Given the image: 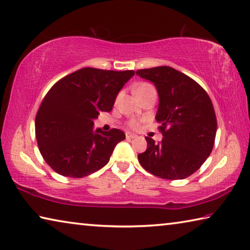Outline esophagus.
<instances>
[{"mask_svg":"<svg viewBox=\"0 0 250 250\" xmlns=\"http://www.w3.org/2000/svg\"><path fill=\"white\" fill-rule=\"evenodd\" d=\"M137 136L136 134H133V133H131V132H126L125 133V138L126 139H133V138H136Z\"/></svg>","mask_w":250,"mask_h":250,"instance_id":"esophagus-1","label":"esophagus"}]
</instances>
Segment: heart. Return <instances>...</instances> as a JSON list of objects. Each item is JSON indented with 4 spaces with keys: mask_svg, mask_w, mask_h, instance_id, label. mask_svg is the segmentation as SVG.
<instances>
[{
    "mask_svg": "<svg viewBox=\"0 0 250 250\" xmlns=\"http://www.w3.org/2000/svg\"><path fill=\"white\" fill-rule=\"evenodd\" d=\"M150 88H152V85H150L149 83H140V84H138L136 86V89H134V92H136L137 96L139 97L141 93L146 92V91L148 90V89H150ZM128 125H129V126H131V128H137L138 122L136 120H130L128 122Z\"/></svg>",
    "mask_w": 250,
    "mask_h": 250,
    "instance_id": "obj_1",
    "label": "heart"
}]
</instances>
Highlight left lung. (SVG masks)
Wrapping results in <instances>:
<instances>
[{
	"label": "left lung",
	"mask_w": 250,
	"mask_h": 250,
	"mask_svg": "<svg viewBox=\"0 0 250 250\" xmlns=\"http://www.w3.org/2000/svg\"><path fill=\"white\" fill-rule=\"evenodd\" d=\"M154 83L159 94L156 119L162 140L146 137L148 148L138 154L146 171L162 179H185L196 172L212 151L217 119L212 102L200 84L170 66L137 71Z\"/></svg>",
	"instance_id": "8db88e82"
}]
</instances>
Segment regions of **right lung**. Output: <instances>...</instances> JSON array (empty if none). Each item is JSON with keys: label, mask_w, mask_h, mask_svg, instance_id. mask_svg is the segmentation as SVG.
<instances>
[{"label": "right lung", "mask_w": 250, "mask_h": 250, "mask_svg": "<svg viewBox=\"0 0 250 250\" xmlns=\"http://www.w3.org/2000/svg\"><path fill=\"white\" fill-rule=\"evenodd\" d=\"M134 71L83 68L62 78L43 98L35 137L43 159L59 175L83 178L108 164L124 131L93 130L100 112L112 110L117 94Z\"/></svg>", "instance_id": "1"}]
</instances>
